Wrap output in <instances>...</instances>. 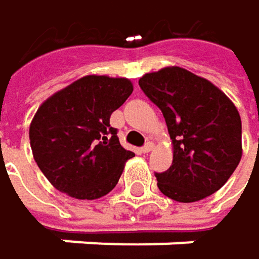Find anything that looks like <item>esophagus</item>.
Returning <instances> with one entry per match:
<instances>
[{"instance_id": "1", "label": "esophagus", "mask_w": 259, "mask_h": 259, "mask_svg": "<svg viewBox=\"0 0 259 259\" xmlns=\"http://www.w3.org/2000/svg\"><path fill=\"white\" fill-rule=\"evenodd\" d=\"M153 148H154V145L151 144V142H148V144H145L144 147H142V148H140V151H142V153H144V154H145V153H150V151H151Z\"/></svg>"}]
</instances>
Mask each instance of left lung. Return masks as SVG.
<instances>
[{
  "label": "left lung",
  "instance_id": "1",
  "mask_svg": "<svg viewBox=\"0 0 259 259\" xmlns=\"http://www.w3.org/2000/svg\"><path fill=\"white\" fill-rule=\"evenodd\" d=\"M139 86L162 111L173 145L171 166L156 173L159 190L178 202L213 195L242 156L236 106L211 81L179 66L145 74Z\"/></svg>",
  "mask_w": 259,
  "mask_h": 259
}]
</instances>
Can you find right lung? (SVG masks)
<instances>
[{"label": "right lung", "instance_id": "add662e5", "mask_svg": "<svg viewBox=\"0 0 259 259\" xmlns=\"http://www.w3.org/2000/svg\"><path fill=\"white\" fill-rule=\"evenodd\" d=\"M133 93L128 78L86 75L41 103L29 139L36 165L61 193L75 199H99L117 185L125 150L111 114Z\"/></svg>", "mask_w": 259, "mask_h": 259}]
</instances>
